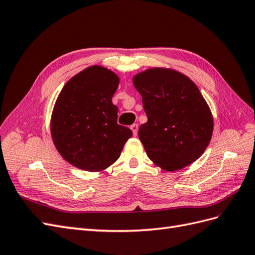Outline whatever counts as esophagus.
Instances as JSON below:
<instances>
[{
    "instance_id": "34e87169",
    "label": "esophagus",
    "mask_w": 255,
    "mask_h": 255,
    "mask_svg": "<svg viewBox=\"0 0 255 255\" xmlns=\"http://www.w3.org/2000/svg\"><path fill=\"white\" fill-rule=\"evenodd\" d=\"M130 129L132 130V133H133V135L135 136L136 134H137V130H138V125L137 124H133V125H131L130 126Z\"/></svg>"
}]
</instances>
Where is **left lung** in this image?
<instances>
[{"label":"left lung","mask_w":255,"mask_h":255,"mask_svg":"<svg viewBox=\"0 0 255 255\" xmlns=\"http://www.w3.org/2000/svg\"><path fill=\"white\" fill-rule=\"evenodd\" d=\"M147 121L138 137L148 158L162 169L184 168L198 159L213 133V116L198 87L184 74L153 68L132 79Z\"/></svg>","instance_id":"obj_1"}]
</instances>
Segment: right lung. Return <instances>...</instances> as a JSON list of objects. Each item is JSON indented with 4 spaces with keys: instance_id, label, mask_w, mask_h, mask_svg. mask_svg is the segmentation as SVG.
I'll return each instance as SVG.
<instances>
[{
    "instance_id": "add662e5",
    "label": "right lung",
    "mask_w": 255,
    "mask_h": 255,
    "mask_svg": "<svg viewBox=\"0 0 255 255\" xmlns=\"http://www.w3.org/2000/svg\"><path fill=\"white\" fill-rule=\"evenodd\" d=\"M120 84L116 73L91 65L72 77L57 98L51 119L55 147L72 165L87 171L109 167L132 136L118 124L112 103Z\"/></svg>"
}]
</instances>
